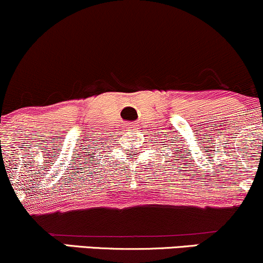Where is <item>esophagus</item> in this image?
I'll return each mask as SVG.
<instances>
[{
    "mask_svg": "<svg viewBox=\"0 0 263 263\" xmlns=\"http://www.w3.org/2000/svg\"><path fill=\"white\" fill-rule=\"evenodd\" d=\"M125 128H126V129H128V131H129V129H134L135 127H134V126L129 125V123H128V125H126V126H125Z\"/></svg>",
    "mask_w": 263,
    "mask_h": 263,
    "instance_id": "esophagus-1",
    "label": "esophagus"
}]
</instances>
